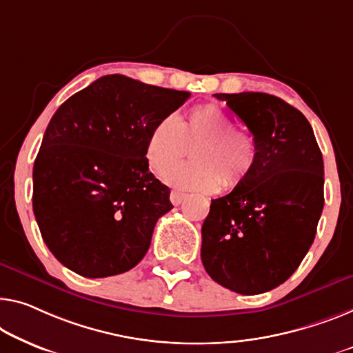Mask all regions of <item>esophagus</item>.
Returning <instances> with one entry per match:
<instances>
[{"mask_svg":"<svg viewBox=\"0 0 353 353\" xmlns=\"http://www.w3.org/2000/svg\"><path fill=\"white\" fill-rule=\"evenodd\" d=\"M185 196H187L185 193H182L179 190H172L171 194H170V199H171V203L174 204V206H179V204H181L183 199H185Z\"/></svg>","mask_w":353,"mask_h":353,"instance_id":"obj_1","label":"esophagus"}]
</instances>
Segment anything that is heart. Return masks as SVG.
<instances>
[{"instance_id":"obj_1","label":"heart","mask_w":353,"mask_h":353,"mask_svg":"<svg viewBox=\"0 0 353 353\" xmlns=\"http://www.w3.org/2000/svg\"><path fill=\"white\" fill-rule=\"evenodd\" d=\"M233 125V119L212 103L192 108L182 122L165 115L147 136V163L157 174L166 170L163 179L168 183L187 190L214 192L222 181L228 188L239 185L254 168L259 147L254 134ZM187 143L197 145L195 161L172 167L186 153Z\"/></svg>"}]
</instances>
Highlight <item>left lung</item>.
Returning a JSON list of instances; mask_svg holds the SVG:
<instances>
[{
	"instance_id": "1",
	"label": "left lung",
	"mask_w": 353,
	"mask_h": 353,
	"mask_svg": "<svg viewBox=\"0 0 353 353\" xmlns=\"http://www.w3.org/2000/svg\"><path fill=\"white\" fill-rule=\"evenodd\" d=\"M256 139V160L233 192L212 199L201 260L220 285L241 294L287 281L311 249L323 209V159L307 119L260 92L215 93Z\"/></svg>"
}]
</instances>
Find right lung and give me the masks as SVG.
<instances>
[{
    "label": "right lung",
    "mask_w": 353,
    "mask_h": 353,
    "mask_svg": "<svg viewBox=\"0 0 353 353\" xmlns=\"http://www.w3.org/2000/svg\"><path fill=\"white\" fill-rule=\"evenodd\" d=\"M190 93L103 76L57 109L33 168V212L46 245L83 277L130 271L172 209L149 171L145 141Z\"/></svg>",
    "instance_id": "1"
}]
</instances>
